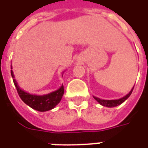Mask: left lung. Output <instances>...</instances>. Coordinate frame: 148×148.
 Returning a JSON list of instances; mask_svg holds the SVG:
<instances>
[{
	"instance_id": "1",
	"label": "left lung",
	"mask_w": 148,
	"mask_h": 148,
	"mask_svg": "<svg viewBox=\"0 0 148 148\" xmlns=\"http://www.w3.org/2000/svg\"><path fill=\"white\" fill-rule=\"evenodd\" d=\"M134 87L132 89L130 92L128 93V94H127L126 96H124V97L122 98H120V99L117 100H102L100 99L98 97H93V98L96 100L97 102H99L101 106H106V107H109V108H112V107H116V106L121 105L122 103L124 102L125 100H127L129 97H130L131 93H132V90H133Z\"/></svg>"
}]
</instances>
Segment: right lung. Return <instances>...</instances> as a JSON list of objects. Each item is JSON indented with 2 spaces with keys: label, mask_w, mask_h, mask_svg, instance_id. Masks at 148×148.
<instances>
[{
  "label": "right lung",
  "mask_w": 148,
  "mask_h": 148,
  "mask_svg": "<svg viewBox=\"0 0 148 148\" xmlns=\"http://www.w3.org/2000/svg\"><path fill=\"white\" fill-rule=\"evenodd\" d=\"M11 74L12 79H13L15 86L16 88L17 93L21 100L26 105L30 106L31 108L36 109L37 111L46 112L54 109L55 106L60 102L62 97L63 96V93H64V86H62L56 91H54V92L46 94V95H42V96L33 95V94H30L27 92H24V90H21L17 85V82L15 80L14 74H13V72L12 71V70Z\"/></svg>",
  "instance_id": "obj_1"
}]
</instances>
